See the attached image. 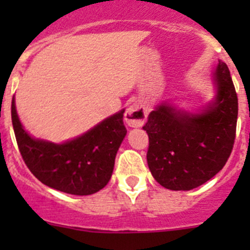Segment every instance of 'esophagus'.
Instances as JSON below:
<instances>
[{
	"label": "esophagus",
	"mask_w": 250,
	"mask_h": 250,
	"mask_svg": "<svg viewBox=\"0 0 250 250\" xmlns=\"http://www.w3.org/2000/svg\"><path fill=\"white\" fill-rule=\"evenodd\" d=\"M147 118V109L140 102H135L128 106L125 113V120L130 127L139 128L143 127Z\"/></svg>",
	"instance_id": "esophagus-1"
}]
</instances>
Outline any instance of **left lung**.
Returning <instances> with one entry per match:
<instances>
[{"instance_id":"left-lung-1","label":"left lung","mask_w":250,"mask_h":250,"mask_svg":"<svg viewBox=\"0 0 250 250\" xmlns=\"http://www.w3.org/2000/svg\"><path fill=\"white\" fill-rule=\"evenodd\" d=\"M210 81L214 97L202 107L188 111L166 100L156 105L143 127L148 135L150 172L168 190L188 191L203 185L230 157L238 99L225 62L219 60Z\"/></svg>"}]
</instances>
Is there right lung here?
<instances>
[{
    "label": "right lung",
    "mask_w": 250,
    "mask_h": 250,
    "mask_svg": "<svg viewBox=\"0 0 250 250\" xmlns=\"http://www.w3.org/2000/svg\"><path fill=\"white\" fill-rule=\"evenodd\" d=\"M125 109L109 116L83 134L62 143L35 138L22 125L12 100V122L22 160L44 185L70 193L88 196L106 186L115 158L127 134Z\"/></svg>",
    "instance_id": "add662e5"
}]
</instances>
